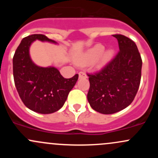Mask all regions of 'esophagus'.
<instances>
[{"label": "esophagus", "mask_w": 158, "mask_h": 158, "mask_svg": "<svg viewBox=\"0 0 158 158\" xmlns=\"http://www.w3.org/2000/svg\"><path fill=\"white\" fill-rule=\"evenodd\" d=\"M79 79H82V78H86L87 76L85 73H83V72H80V73H79Z\"/></svg>", "instance_id": "1"}]
</instances>
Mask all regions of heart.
<instances>
[{
	"mask_svg": "<svg viewBox=\"0 0 158 158\" xmlns=\"http://www.w3.org/2000/svg\"><path fill=\"white\" fill-rule=\"evenodd\" d=\"M114 50L108 49L104 50V47L101 44H97L92 49L76 58V62L79 65L85 66L94 63L98 67H102L113 58Z\"/></svg>",
	"mask_w": 158,
	"mask_h": 158,
	"instance_id": "1",
	"label": "heart"
}]
</instances>
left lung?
<instances>
[{"label":"left lung","mask_w":158,"mask_h":158,"mask_svg":"<svg viewBox=\"0 0 158 158\" xmlns=\"http://www.w3.org/2000/svg\"><path fill=\"white\" fill-rule=\"evenodd\" d=\"M113 36L118 42V53L101 71L88 74L89 105L105 114L128 107L138 92L141 77L142 60L135 43L124 35Z\"/></svg>","instance_id":"left-lung-1"}]
</instances>
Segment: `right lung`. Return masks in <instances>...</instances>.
Masks as SVG:
<instances>
[{
    "instance_id": "right-lung-1",
    "label": "right lung",
    "mask_w": 158,
    "mask_h": 158,
    "mask_svg": "<svg viewBox=\"0 0 158 158\" xmlns=\"http://www.w3.org/2000/svg\"><path fill=\"white\" fill-rule=\"evenodd\" d=\"M36 40L57 44L43 34L23 38L13 58L14 83L22 102L28 109L40 114H51L63 107L79 75L65 79L53 66L41 67L35 64L30 58V47Z\"/></svg>"
}]
</instances>
